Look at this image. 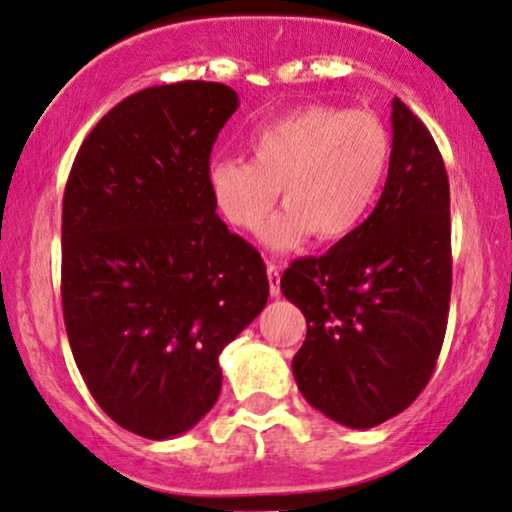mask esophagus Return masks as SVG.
I'll use <instances>...</instances> for the list:
<instances>
[{
	"instance_id": "esophagus-1",
	"label": "esophagus",
	"mask_w": 512,
	"mask_h": 512,
	"mask_svg": "<svg viewBox=\"0 0 512 512\" xmlns=\"http://www.w3.org/2000/svg\"><path fill=\"white\" fill-rule=\"evenodd\" d=\"M267 276H269V291H272V298H279L281 293V267L279 264H267Z\"/></svg>"
}]
</instances>
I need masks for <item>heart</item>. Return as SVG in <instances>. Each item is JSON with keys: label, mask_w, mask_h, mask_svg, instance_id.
Instances as JSON below:
<instances>
[{"label": "heart", "mask_w": 512, "mask_h": 512, "mask_svg": "<svg viewBox=\"0 0 512 512\" xmlns=\"http://www.w3.org/2000/svg\"><path fill=\"white\" fill-rule=\"evenodd\" d=\"M250 150L252 159L207 164L209 197L231 226L257 231L283 190L286 207L260 238L272 250H293L312 233L336 243L365 224L389 171L391 138L365 109L307 104L255 128Z\"/></svg>", "instance_id": "b5f03b06"}]
</instances>
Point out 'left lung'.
I'll list each match as a JSON object with an SVG mask.
<instances>
[{"mask_svg":"<svg viewBox=\"0 0 512 512\" xmlns=\"http://www.w3.org/2000/svg\"><path fill=\"white\" fill-rule=\"evenodd\" d=\"M389 176L374 212L322 257L295 260L281 293L307 319L293 377L350 429L391 420L436 367L451 300V190L424 123L391 102Z\"/></svg>","mask_w":512,"mask_h":512,"instance_id":"obj_1","label":"left lung"}]
</instances>
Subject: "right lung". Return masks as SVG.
Wrapping results in <instances>:
<instances>
[{
    "label": "right lung",
    "instance_id": "obj_1",
    "mask_svg": "<svg viewBox=\"0 0 512 512\" xmlns=\"http://www.w3.org/2000/svg\"><path fill=\"white\" fill-rule=\"evenodd\" d=\"M229 85L145 88L92 128L61 212V305L73 360L119 427L174 439L212 410L219 355L264 310L260 252L209 197Z\"/></svg>",
    "mask_w": 512,
    "mask_h": 512
}]
</instances>
